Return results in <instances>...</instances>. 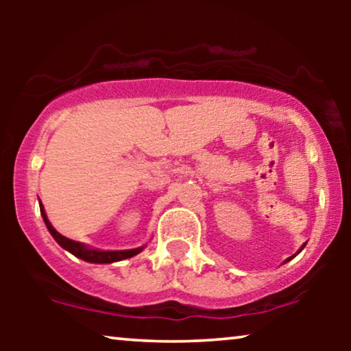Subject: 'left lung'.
I'll return each mask as SVG.
<instances>
[{"label":"left lung","instance_id":"obj_1","mask_svg":"<svg viewBox=\"0 0 351 351\" xmlns=\"http://www.w3.org/2000/svg\"><path fill=\"white\" fill-rule=\"evenodd\" d=\"M302 249H304V247H302Z\"/></svg>","mask_w":351,"mask_h":351}]
</instances>
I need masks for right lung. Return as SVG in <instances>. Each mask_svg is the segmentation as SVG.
<instances>
[{"instance_id":"1","label":"right lung","mask_w":351,"mask_h":351,"mask_svg":"<svg viewBox=\"0 0 351 351\" xmlns=\"http://www.w3.org/2000/svg\"><path fill=\"white\" fill-rule=\"evenodd\" d=\"M40 209H41V215L43 219H45V223L47 230H49L52 237L57 243L60 244L62 247L66 249V251L73 254V256L83 258L86 262H93V263H112V262H118V261H123V258H129L132 256H136L142 251V247H137V249H131V251H97V249H88L84 247L83 244L76 243V241H71V239L62 237V234L57 232V230L52 227L49 220H47L46 214H45V209H43V204H40Z\"/></svg>"}]
</instances>
